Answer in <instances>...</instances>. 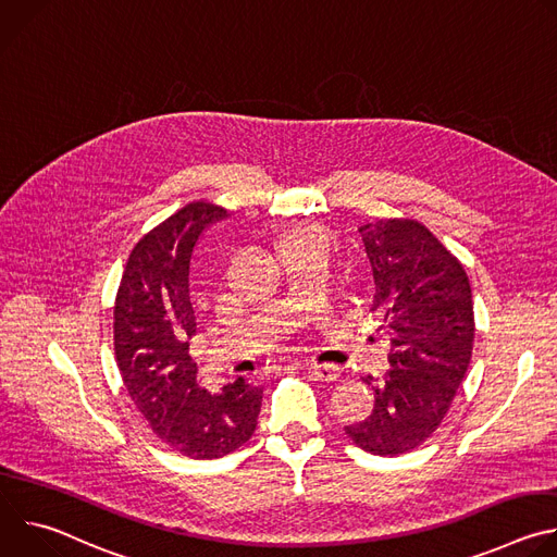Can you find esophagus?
<instances>
[{
  "instance_id": "34e87169",
  "label": "esophagus",
  "mask_w": 557,
  "mask_h": 557,
  "mask_svg": "<svg viewBox=\"0 0 557 557\" xmlns=\"http://www.w3.org/2000/svg\"><path fill=\"white\" fill-rule=\"evenodd\" d=\"M310 376L317 379V381H324V383H333L342 376V370L337 366H331V363H312L308 368Z\"/></svg>"
}]
</instances>
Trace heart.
I'll return each instance as SVG.
<instances>
[{"label":"heart","mask_w":557,"mask_h":557,"mask_svg":"<svg viewBox=\"0 0 557 557\" xmlns=\"http://www.w3.org/2000/svg\"><path fill=\"white\" fill-rule=\"evenodd\" d=\"M290 237H295V235H290ZM290 237H286V240H284V243H288V240H290Z\"/></svg>","instance_id":"b5f03b06"}]
</instances>
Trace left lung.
I'll return each instance as SVG.
<instances>
[{
	"instance_id": "left-lung-1",
	"label": "left lung",
	"mask_w": 557,
	"mask_h": 557,
	"mask_svg": "<svg viewBox=\"0 0 557 557\" xmlns=\"http://www.w3.org/2000/svg\"><path fill=\"white\" fill-rule=\"evenodd\" d=\"M374 275L370 310L389 339V370L376 381L374 410L346 428L376 456L423 445L445 419L473 348V301L462 264L417 220L383 218L359 226Z\"/></svg>"
}]
</instances>
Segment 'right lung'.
<instances>
[{"label": "right lung", "instance_id": "right-lung-1", "mask_svg": "<svg viewBox=\"0 0 557 557\" xmlns=\"http://www.w3.org/2000/svg\"><path fill=\"white\" fill-rule=\"evenodd\" d=\"M226 209L196 200L145 233L114 301V352L132 404L153 434L189 458H222L258 428L262 387L243 376L207 392L189 339L198 333L191 264L198 240Z\"/></svg>", "mask_w": 557, "mask_h": 557}]
</instances>
